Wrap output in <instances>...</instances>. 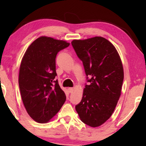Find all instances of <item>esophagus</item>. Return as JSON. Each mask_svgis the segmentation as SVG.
<instances>
[{
    "instance_id": "1",
    "label": "esophagus",
    "mask_w": 146,
    "mask_h": 146,
    "mask_svg": "<svg viewBox=\"0 0 146 146\" xmlns=\"http://www.w3.org/2000/svg\"><path fill=\"white\" fill-rule=\"evenodd\" d=\"M68 91H69V92H70V93H72V91H73V88H69Z\"/></svg>"
}]
</instances>
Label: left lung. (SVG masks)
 Instances as JSON below:
<instances>
[{
	"instance_id": "1",
	"label": "left lung",
	"mask_w": 146,
	"mask_h": 146,
	"mask_svg": "<svg viewBox=\"0 0 146 146\" xmlns=\"http://www.w3.org/2000/svg\"><path fill=\"white\" fill-rule=\"evenodd\" d=\"M71 44L82 62L89 82L76 111L86 124L100 126L111 116L120 97L122 61L115 46L102 36L73 40Z\"/></svg>"
}]
</instances>
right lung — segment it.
Wrapping results in <instances>:
<instances>
[{"label":"right lung","instance_id":"add662e5","mask_svg":"<svg viewBox=\"0 0 146 146\" xmlns=\"http://www.w3.org/2000/svg\"><path fill=\"white\" fill-rule=\"evenodd\" d=\"M67 42L40 36L31 44L22 59L19 85L28 115L39 123L48 122L60 110L66 97L55 80V58Z\"/></svg>","mask_w":146,"mask_h":146}]
</instances>
